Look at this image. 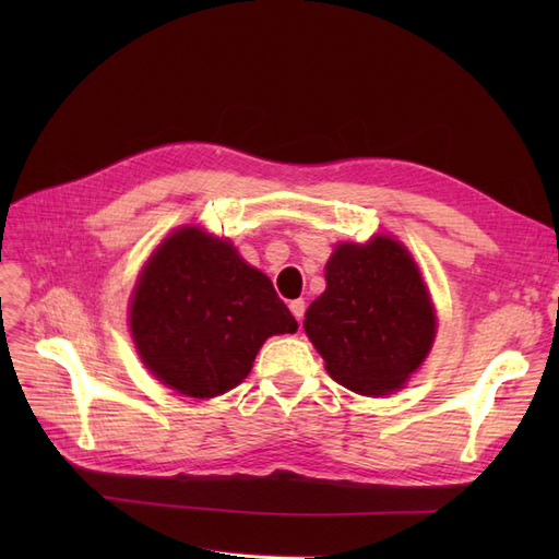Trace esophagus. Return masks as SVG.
<instances>
[{"instance_id": "34e87169", "label": "esophagus", "mask_w": 559, "mask_h": 559, "mask_svg": "<svg viewBox=\"0 0 559 559\" xmlns=\"http://www.w3.org/2000/svg\"><path fill=\"white\" fill-rule=\"evenodd\" d=\"M289 310H292V314L296 317V321L300 324V321H302V314H306V300H302V298L292 300V302H289Z\"/></svg>"}]
</instances>
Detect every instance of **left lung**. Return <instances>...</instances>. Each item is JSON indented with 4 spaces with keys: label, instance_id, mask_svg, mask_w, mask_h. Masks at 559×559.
<instances>
[{
    "label": "left lung",
    "instance_id": "left-lung-1",
    "mask_svg": "<svg viewBox=\"0 0 559 559\" xmlns=\"http://www.w3.org/2000/svg\"><path fill=\"white\" fill-rule=\"evenodd\" d=\"M302 326L335 382L386 396L427 359L436 312L411 251L376 235L366 245L335 247L326 292L312 300Z\"/></svg>",
    "mask_w": 559,
    "mask_h": 559
}]
</instances>
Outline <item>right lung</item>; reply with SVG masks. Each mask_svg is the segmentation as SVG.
Listing matches in <instances>:
<instances>
[{
	"mask_svg": "<svg viewBox=\"0 0 559 559\" xmlns=\"http://www.w3.org/2000/svg\"><path fill=\"white\" fill-rule=\"evenodd\" d=\"M298 329L261 270L228 240L183 226L151 253L130 300L142 364L175 392L222 396L238 386L270 335Z\"/></svg>",
	"mask_w": 559,
	"mask_h": 559,
	"instance_id": "add662e5",
	"label": "right lung"
}]
</instances>
